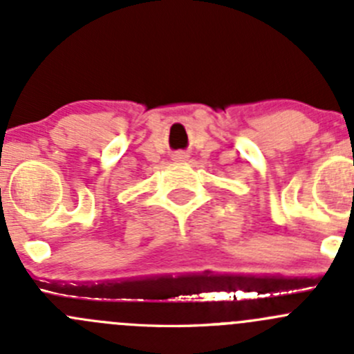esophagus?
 <instances>
[{
    "label": "esophagus",
    "instance_id": "34e87169",
    "mask_svg": "<svg viewBox=\"0 0 354 354\" xmlns=\"http://www.w3.org/2000/svg\"><path fill=\"white\" fill-rule=\"evenodd\" d=\"M174 159H176V160H187L188 156L185 154V152H178V154H174Z\"/></svg>",
    "mask_w": 354,
    "mask_h": 354
}]
</instances>
